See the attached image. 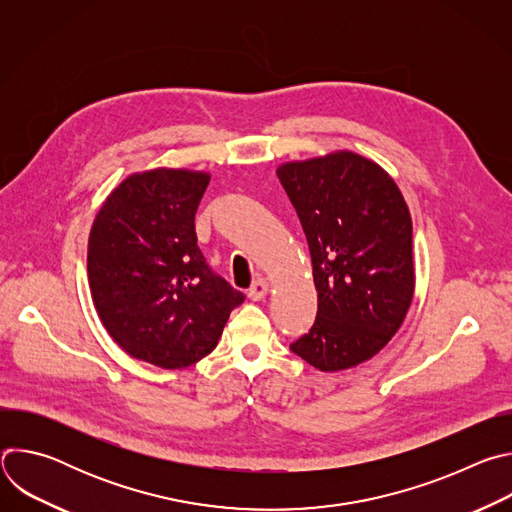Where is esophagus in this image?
Returning a JSON list of instances; mask_svg holds the SVG:
<instances>
[{
    "instance_id": "1",
    "label": "esophagus",
    "mask_w": 512,
    "mask_h": 512,
    "mask_svg": "<svg viewBox=\"0 0 512 512\" xmlns=\"http://www.w3.org/2000/svg\"><path fill=\"white\" fill-rule=\"evenodd\" d=\"M269 294V281L267 279H257L251 289H249V298L253 302H261Z\"/></svg>"
}]
</instances>
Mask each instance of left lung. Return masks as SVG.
<instances>
[{
    "mask_svg": "<svg viewBox=\"0 0 512 512\" xmlns=\"http://www.w3.org/2000/svg\"><path fill=\"white\" fill-rule=\"evenodd\" d=\"M304 227L318 314L291 344L322 373L379 354L401 328L415 294L409 206L377 162L336 150L277 166Z\"/></svg>",
    "mask_w": 512,
    "mask_h": 512,
    "instance_id": "8db88e82",
    "label": "left lung"
}]
</instances>
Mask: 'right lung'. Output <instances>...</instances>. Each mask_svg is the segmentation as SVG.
Instances as JSON below:
<instances>
[{
	"label": "right lung",
	"instance_id": "add662e5",
	"mask_svg": "<svg viewBox=\"0 0 512 512\" xmlns=\"http://www.w3.org/2000/svg\"><path fill=\"white\" fill-rule=\"evenodd\" d=\"M210 174L133 172L103 200L87 273L109 336L133 358L176 371L214 350L245 296L206 265L194 214Z\"/></svg>",
	"mask_w": 512,
	"mask_h": 512
}]
</instances>
